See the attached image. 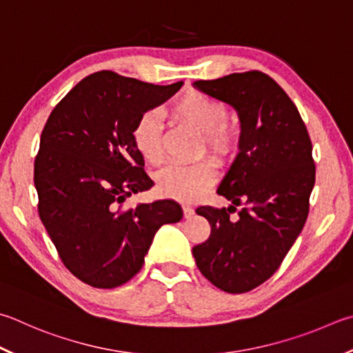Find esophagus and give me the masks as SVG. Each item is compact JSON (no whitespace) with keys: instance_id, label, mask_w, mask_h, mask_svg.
Here are the masks:
<instances>
[{"instance_id":"34e87169","label":"esophagus","mask_w":353,"mask_h":353,"mask_svg":"<svg viewBox=\"0 0 353 353\" xmlns=\"http://www.w3.org/2000/svg\"><path fill=\"white\" fill-rule=\"evenodd\" d=\"M182 210H183V217H185V219H188V217H191V216L194 214V210L191 208L190 205H183Z\"/></svg>"}]
</instances>
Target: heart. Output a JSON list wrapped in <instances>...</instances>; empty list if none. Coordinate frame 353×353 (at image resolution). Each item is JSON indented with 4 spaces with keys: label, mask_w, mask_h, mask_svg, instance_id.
Listing matches in <instances>:
<instances>
[{
    "label": "heart",
    "mask_w": 353,
    "mask_h": 353,
    "mask_svg": "<svg viewBox=\"0 0 353 353\" xmlns=\"http://www.w3.org/2000/svg\"><path fill=\"white\" fill-rule=\"evenodd\" d=\"M165 114L177 126L190 128L202 134L199 152L205 151L217 163H227L239 150L241 132L228 121V110L221 100L201 91H187L166 108ZM132 143L146 163L163 162V134L154 115H140L132 128ZM216 170L210 160H199L193 165H172L157 174V191L165 197L191 202L214 182Z\"/></svg>",
    "instance_id": "1"
}]
</instances>
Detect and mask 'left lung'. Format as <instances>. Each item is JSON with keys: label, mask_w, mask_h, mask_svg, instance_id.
Listing matches in <instances>:
<instances>
[{"label": "left lung", "mask_w": 353, "mask_h": 353, "mask_svg": "<svg viewBox=\"0 0 353 353\" xmlns=\"http://www.w3.org/2000/svg\"><path fill=\"white\" fill-rule=\"evenodd\" d=\"M194 86L238 111L241 142L217 188L233 205L196 210L211 233L193 247V256L211 284L245 293L278 270L307 221L315 185L312 140L292 99L261 70L197 80ZM234 204L244 208L230 220Z\"/></svg>", "instance_id": "obj_1"}]
</instances>
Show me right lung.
Returning <instances> with one entry per match:
<instances>
[{
  "label": "right lung",
  "instance_id": "add662e5",
  "mask_svg": "<svg viewBox=\"0 0 353 353\" xmlns=\"http://www.w3.org/2000/svg\"><path fill=\"white\" fill-rule=\"evenodd\" d=\"M112 70L88 75L50 112L34 163L38 214L68 270L95 288L123 285L140 272L163 223L182 219L170 199L125 208L154 182L132 143L140 115L172 97Z\"/></svg>",
  "mask_w": 353,
  "mask_h": 353
}]
</instances>
